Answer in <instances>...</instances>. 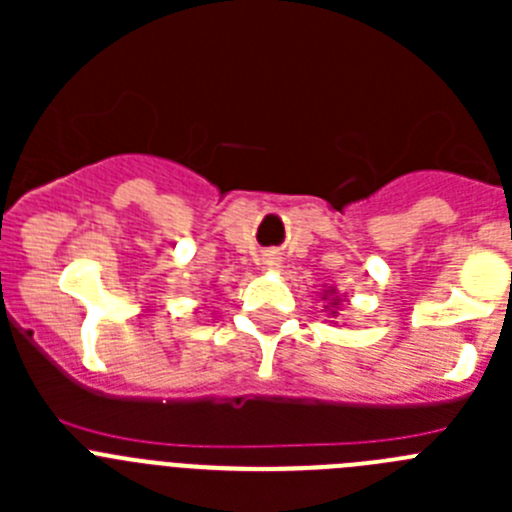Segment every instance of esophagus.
<instances>
[{
    "instance_id": "1",
    "label": "esophagus",
    "mask_w": 512,
    "mask_h": 512,
    "mask_svg": "<svg viewBox=\"0 0 512 512\" xmlns=\"http://www.w3.org/2000/svg\"><path fill=\"white\" fill-rule=\"evenodd\" d=\"M266 266H269V269H277V261H266Z\"/></svg>"
}]
</instances>
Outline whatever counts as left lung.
Masks as SVG:
<instances>
[{
    "label": "left lung",
    "instance_id": "1",
    "mask_svg": "<svg viewBox=\"0 0 512 512\" xmlns=\"http://www.w3.org/2000/svg\"><path fill=\"white\" fill-rule=\"evenodd\" d=\"M320 295H323V302H325L323 312H325V315H328V323L338 325V310H341L343 297H346V292H338L336 287H325L323 292H320Z\"/></svg>",
    "mask_w": 512,
    "mask_h": 512
}]
</instances>
